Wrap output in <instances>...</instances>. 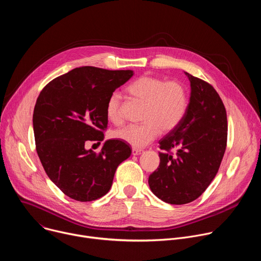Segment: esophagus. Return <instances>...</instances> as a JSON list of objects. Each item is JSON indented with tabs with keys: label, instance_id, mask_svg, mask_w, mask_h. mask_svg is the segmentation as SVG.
<instances>
[{
	"label": "esophagus",
	"instance_id": "esophagus-1",
	"mask_svg": "<svg viewBox=\"0 0 261 261\" xmlns=\"http://www.w3.org/2000/svg\"><path fill=\"white\" fill-rule=\"evenodd\" d=\"M141 153H142V150H140V148L132 147V154H133V155H140Z\"/></svg>",
	"mask_w": 261,
	"mask_h": 261
}]
</instances>
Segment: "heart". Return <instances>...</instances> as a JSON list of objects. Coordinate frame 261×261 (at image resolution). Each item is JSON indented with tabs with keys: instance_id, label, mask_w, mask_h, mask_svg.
<instances>
[{
	"instance_id": "1",
	"label": "heart",
	"mask_w": 261,
	"mask_h": 261,
	"mask_svg": "<svg viewBox=\"0 0 261 261\" xmlns=\"http://www.w3.org/2000/svg\"><path fill=\"white\" fill-rule=\"evenodd\" d=\"M126 92L143 103L141 124L128 125L114 132V136L135 147L152 142L162 131L173 130L187 109V93L177 82H165L155 76H141L132 82ZM106 117L115 125L122 123L120 97L110 95L106 102Z\"/></svg>"
}]
</instances>
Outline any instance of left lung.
Instances as JSON below:
<instances>
[{
  "label": "left lung",
  "mask_w": 261,
  "mask_h": 261,
  "mask_svg": "<svg viewBox=\"0 0 261 261\" xmlns=\"http://www.w3.org/2000/svg\"><path fill=\"white\" fill-rule=\"evenodd\" d=\"M191 87L180 123L160 141V164L148 186L161 200L185 204L198 198L216 176L227 142L226 110L216 90L185 72ZM178 147L176 156L169 154Z\"/></svg>",
  "instance_id": "left-lung-1"
}]
</instances>
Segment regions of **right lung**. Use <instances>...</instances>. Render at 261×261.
Instances as JSON below:
<instances>
[{
    "instance_id": "right-lung-1",
    "label": "right lung",
    "mask_w": 261,
    "mask_h": 261,
    "mask_svg": "<svg viewBox=\"0 0 261 261\" xmlns=\"http://www.w3.org/2000/svg\"><path fill=\"white\" fill-rule=\"evenodd\" d=\"M133 74L80 67L51 81L37 98L33 114L37 154L51 181L74 200L104 196L118 166L131 155L130 146L119 139L106 140L99 154L85 144L104 139L106 102Z\"/></svg>"
}]
</instances>
